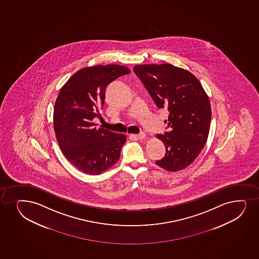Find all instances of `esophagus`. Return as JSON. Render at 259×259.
Listing matches in <instances>:
<instances>
[{"mask_svg":"<svg viewBox=\"0 0 259 259\" xmlns=\"http://www.w3.org/2000/svg\"><path fill=\"white\" fill-rule=\"evenodd\" d=\"M145 133H143V132H142V133H140V134L131 135L130 137H131V138H133V139H136V140H141V139H143V138L145 137Z\"/></svg>","mask_w":259,"mask_h":259,"instance_id":"1","label":"esophagus"}]
</instances>
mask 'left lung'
<instances>
[{
    "label": "left lung",
    "mask_w": 259,
    "mask_h": 259,
    "mask_svg": "<svg viewBox=\"0 0 259 259\" xmlns=\"http://www.w3.org/2000/svg\"><path fill=\"white\" fill-rule=\"evenodd\" d=\"M159 109L168 112L162 141L166 154L155 161L171 172L184 169L193 163L208 137L211 111L208 97L202 85L190 71L170 64L134 66Z\"/></svg>",
    "instance_id": "left-lung-1"
}]
</instances>
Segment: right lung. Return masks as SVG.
Returning a JSON list of instances; mask_svg holds the SVG:
<instances>
[{
  "instance_id": "obj_1",
  "label": "right lung",
  "mask_w": 259,
  "mask_h": 259,
  "mask_svg": "<svg viewBox=\"0 0 259 259\" xmlns=\"http://www.w3.org/2000/svg\"><path fill=\"white\" fill-rule=\"evenodd\" d=\"M128 73L118 65L87 67L60 90L54 112L57 141L65 157L82 172L99 175L118 161L126 137L97 128L93 121L100 116L108 85Z\"/></svg>"
}]
</instances>
